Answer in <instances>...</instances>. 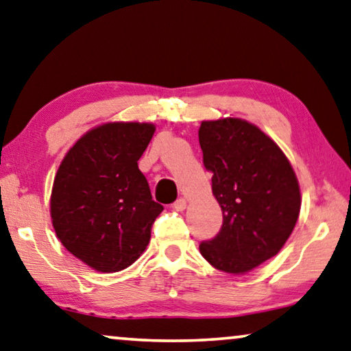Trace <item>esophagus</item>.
<instances>
[{"label":"esophagus","instance_id":"esophagus-1","mask_svg":"<svg viewBox=\"0 0 351 351\" xmlns=\"http://www.w3.org/2000/svg\"><path fill=\"white\" fill-rule=\"evenodd\" d=\"M186 206H187L186 198H178V200L173 203V206H171V208L176 209V211H184Z\"/></svg>","mask_w":351,"mask_h":351}]
</instances>
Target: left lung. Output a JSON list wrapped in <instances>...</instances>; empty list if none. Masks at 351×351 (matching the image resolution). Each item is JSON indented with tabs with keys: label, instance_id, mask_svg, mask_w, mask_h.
<instances>
[{
	"label": "left lung",
	"instance_id": "1",
	"mask_svg": "<svg viewBox=\"0 0 351 351\" xmlns=\"http://www.w3.org/2000/svg\"><path fill=\"white\" fill-rule=\"evenodd\" d=\"M198 142L223 216L221 232L200 244V254L219 271L247 274L290 238L300 217V182L284 151L245 119L202 121Z\"/></svg>",
	"mask_w": 351,
	"mask_h": 351
}]
</instances>
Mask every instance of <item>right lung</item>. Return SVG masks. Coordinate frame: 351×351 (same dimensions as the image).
Instances as JSON below:
<instances>
[{
    "label": "right lung",
    "instance_id": "add662e5",
    "mask_svg": "<svg viewBox=\"0 0 351 351\" xmlns=\"http://www.w3.org/2000/svg\"><path fill=\"white\" fill-rule=\"evenodd\" d=\"M151 123L113 121L88 130L61 160L50 217L61 244L99 273H118L145 252L164 206L151 197L138 159Z\"/></svg>",
    "mask_w": 351,
    "mask_h": 351
}]
</instances>
